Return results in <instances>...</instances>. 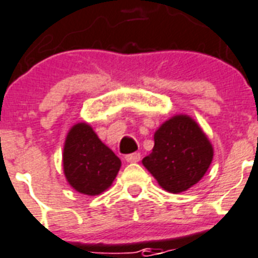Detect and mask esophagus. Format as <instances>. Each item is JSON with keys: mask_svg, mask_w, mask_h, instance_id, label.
<instances>
[{"mask_svg": "<svg viewBox=\"0 0 258 258\" xmlns=\"http://www.w3.org/2000/svg\"><path fill=\"white\" fill-rule=\"evenodd\" d=\"M125 161L128 162V163H137V162L141 161V154L139 153L128 154V155H125Z\"/></svg>", "mask_w": 258, "mask_h": 258, "instance_id": "1", "label": "esophagus"}]
</instances>
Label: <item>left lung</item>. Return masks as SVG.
I'll use <instances>...</instances> for the list:
<instances>
[{"label":"left lung","mask_w":258,"mask_h":258,"mask_svg":"<svg viewBox=\"0 0 258 258\" xmlns=\"http://www.w3.org/2000/svg\"><path fill=\"white\" fill-rule=\"evenodd\" d=\"M153 153L143 166L170 192H182L196 184L213 161V147L200 125L186 115H178L154 135Z\"/></svg>","instance_id":"obj_1"}]
</instances>
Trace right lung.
<instances>
[{
    "label": "right lung",
    "mask_w": 258,
    "mask_h": 258,
    "mask_svg": "<svg viewBox=\"0 0 258 258\" xmlns=\"http://www.w3.org/2000/svg\"><path fill=\"white\" fill-rule=\"evenodd\" d=\"M120 159L97 138L91 125L79 123L67 135L62 166L67 180L79 192L97 196L111 186Z\"/></svg>",
    "instance_id": "obj_1"
}]
</instances>
